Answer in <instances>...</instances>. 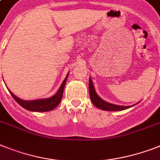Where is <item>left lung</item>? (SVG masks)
<instances>
[{
  "instance_id": "obj_1",
  "label": "left lung",
  "mask_w": 160,
  "mask_h": 160,
  "mask_svg": "<svg viewBox=\"0 0 160 160\" xmlns=\"http://www.w3.org/2000/svg\"><path fill=\"white\" fill-rule=\"evenodd\" d=\"M88 89H89V95H90V99L93 105L96 107L99 108L103 111H123V110L128 109L132 107H125V106H119L115 105V104H111V103L107 102L101 98L97 94L96 91L94 89V86L92 84V81L89 78V83H88ZM138 104V103H137ZM134 106V105H133Z\"/></svg>"
}]
</instances>
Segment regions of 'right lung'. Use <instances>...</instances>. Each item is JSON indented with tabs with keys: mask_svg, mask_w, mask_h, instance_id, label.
<instances>
[{
	"mask_svg": "<svg viewBox=\"0 0 160 160\" xmlns=\"http://www.w3.org/2000/svg\"><path fill=\"white\" fill-rule=\"evenodd\" d=\"M68 74L67 75L66 78L64 79L63 82L61 84L60 88H58V92L55 93L53 96H52L49 98H43L38 99V100H32V101H26L22 100V99L18 98L12 92L9 91V93L11 96L14 98V100L19 104L21 107L25 108L26 110H28L30 111H40V112H44V111H52L57 107L58 105L59 104L62 98L63 94V90L65 88V84L68 80Z\"/></svg>",
	"mask_w": 160,
	"mask_h": 160,
	"instance_id": "obj_1",
	"label": "right lung"
}]
</instances>
